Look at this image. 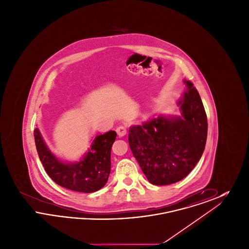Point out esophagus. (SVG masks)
<instances>
[{
  "mask_svg": "<svg viewBox=\"0 0 249 249\" xmlns=\"http://www.w3.org/2000/svg\"><path fill=\"white\" fill-rule=\"evenodd\" d=\"M116 130L119 136H124L127 133V128H126V126H123V125L119 126Z\"/></svg>",
  "mask_w": 249,
  "mask_h": 249,
  "instance_id": "1",
  "label": "esophagus"
}]
</instances>
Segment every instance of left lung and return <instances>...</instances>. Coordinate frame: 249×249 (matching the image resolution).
I'll return each instance as SVG.
<instances>
[{
  "instance_id": "1",
  "label": "left lung",
  "mask_w": 249,
  "mask_h": 249,
  "mask_svg": "<svg viewBox=\"0 0 249 249\" xmlns=\"http://www.w3.org/2000/svg\"><path fill=\"white\" fill-rule=\"evenodd\" d=\"M178 102L183 118L158 117L129 130L131 152L147 180L158 186L186 178L200 160L207 138V117L190 81Z\"/></svg>"
}]
</instances>
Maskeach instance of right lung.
<instances>
[{"instance_id": "1", "label": "right lung", "mask_w": 249, "mask_h": 249, "mask_svg": "<svg viewBox=\"0 0 249 249\" xmlns=\"http://www.w3.org/2000/svg\"><path fill=\"white\" fill-rule=\"evenodd\" d=\"M36 149L47 174L56 184L68 190L90 193L101 190L109 178L111 148L117 132L110 130L94 139L88 154L79 162L66 164L48 150L39 130L34 131Z\"/></svg>"}]
</instances>
